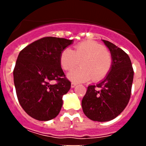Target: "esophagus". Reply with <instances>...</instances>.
I'll return each mask as SVG.
<instances>
[{
	"label": "esophagus",
	"mask_w": 146,
	"mask_h": 146,
	"mask_svg": "<svg viewBox=\"0 0 146 146\" xmlns=\"http://www.w3.org/2000/svg\"><path fill=\"white\" fill-rule=\"evenodd\" d=\"M77 83H76V82H72V83H71V87L72 88H74L76 86H77Z\"/></svg>",
	"instance_id": "esophagus-1"
}]
</instances>
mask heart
Listing matches in <instances>:
<instances>
[{"label": "heart", "instance_id": "heart-1", "mask_svg": "<svg viewBox=\"0 0 146 146\" xmlns=\"http://www.w3.org/2000/svg\"><path fill=\"white\" fill-rule=\"evenodd\" d=\"M80 61L82 67L71 71L67 75L74 82L101 80L108 75L113 64L110 52L102 44L91 40L77 44L75 51L66 47L60 53V64L64 70H72Z\"/></svg>", "mask_w": 146, "mask_h": 146}]
</instances>
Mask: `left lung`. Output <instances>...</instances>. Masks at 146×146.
I'll list each match as a JSON object with an SVG mask.
<instances>
[{"label":"left lung","mask_w":146,"mask_h":146,"mask_svg":"<svg viewBox=\"0 0 146 146\" xmlns=\"http://www.w3.org/2000/svg\"><path fill=\"white\" fill-rule=\"evenodd\" d=\"M113 58L111 69L96 86H89L82 100L83 113L89 119L104 122L116 118L128 104L134 71L129 55L111 42L102 40Z\"/></svg>","instance_id":"8db88e82"}]
</instances>
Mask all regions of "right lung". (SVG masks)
Masks as SVG:
<instances>
[{"instance_id": "1", "label": "right lung", "mask_w": 146, "mask_h": 146, "mask_svg": "<svg viewBox=\"0 0 146 146\" xmlns=\"http://www.w3.org/2000/svg\"><path fill=\"white\" fill-rule=\"evenodd\" d=\"M73 40L57 37L40 38L20 51L16 61L14 82L18 101L30 116L50 121L57 116L63 105V96L71 82L65 77L60 64L63 50ZM56 80V84H51Z\"/></svg>"}]
</instances>
